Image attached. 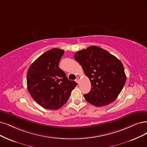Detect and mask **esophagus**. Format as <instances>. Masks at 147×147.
I'll list each match as a JSON object with an SVG mask.
<instances>
[{
    "label": "esophagus",
    "mask_w": 147,
    "mask_h": 147,
    "mask_svg": "<svg viewBox=\"0 0 147 147\" xmlns=\"http://www.w3.org/2000/svg\"><path fill=\"white\" fill-rule=\"evenodd\" d=\"M75 81H76V82L77 83H79V78H76V79Z\"/></svg>",
    "instance_id": "obj_1"
}]
</instances>
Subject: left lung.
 I'll return each mask as SVG.
<instances>
[{"label": "left lung", "instance_id": "obj_1", "mask_svg": "<svg viewBox=\"0 0 147 147\" xmlns=\"http://www.w3.org/2000/svg\"><path fill=\"white\" fill-rule=\"evenodd\" d=\"M74 57L91 82L90 91L84 95L85 100L96 107L112 103L126 82L122 62L107 51L96 46L77 51Z\"/></svg>", "mask_w": 147, "mask_h": 147}]
</instances>
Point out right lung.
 Returning a JSON list of instances; mask_svg holds the SVG:
<instances>
[{
  "instance_id": "1",
  "label": "right lung",
  "mask_w": 147,
  "mask_h": 147,
  "mask_svg": "<svg viewBox=\"0 0 147 147\" xmlns=\"http://www.w3.org/2000/svg\"><path fill=\"white\" fill-rule=\"evenodd\" d=\"M64 50L53 48L42 54L29 67L27 88L38 104L49 110H57L67 103L77 85L59 67Z\"/></svg>"
}]
</instances>
